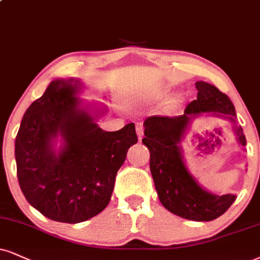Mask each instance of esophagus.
Instances as JSON below:
<instances>
[{"label":"esophagus","mask_w":260,"mask_h":260,"mask_svg":"<svg viewBox=\"0 0 260 260\" xmlns=\"http://www.w3.org/2000/svg\"><path fill=\"white\" fill-rule=\"evenodd\" d=\"M136 131H137V135H139V140L141 141L142 140V136H143V126L142 124L139 123L136 125Z\"/></svg>","instance_id":"1"}]
</instances>
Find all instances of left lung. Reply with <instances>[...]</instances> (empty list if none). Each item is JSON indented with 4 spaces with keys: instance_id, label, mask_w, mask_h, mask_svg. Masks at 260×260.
Wrapping results in <instances>:
<instances>
[{
    "instance_id": "1",
    "label": "left lung",
    "mask_w": 260,
    "mask_h": 260,
    "mask_svg": "<svg viewBox=\"0 0 260 260\" xmlns=\"http://www.w3.org/2000/svg\"><path fill=\"white\" fill-rule=\"evenodd\" d=\"M197 100L177 117H148L143 123V145L149 149V168L159 200L166 210L189 220L210 222L218 218L235 201L236 195H217L199 183L183 159L181 143L189 133L191 121L207 114L232 123L236 140L242 147L246 137L236 123L233 102L216 86L206 82L195 83Z\"/></svg>"
}]
</instances>
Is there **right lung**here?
Instances as JSON below:
<instances>
[{
    "mask_svg": "<svg viewBox=\"0 0 260 260\" xmlns=\"http://www.w3.org/2000/svg\"><path fill=\"white\" fill-rule=\"evenodd\" d=\"M83 86L76 78L50 82L25 112L15 139L22 194L55 222L81 223L102 212L118 170L137 142L134 123L118 131L99 126L107 107L78 98Z\"/></svg>",
    "mask_w": 260,
    "mask_h": 260,
    "instance_id": "right-lung-1",
    "label": "right lung"
}]
</instances>
